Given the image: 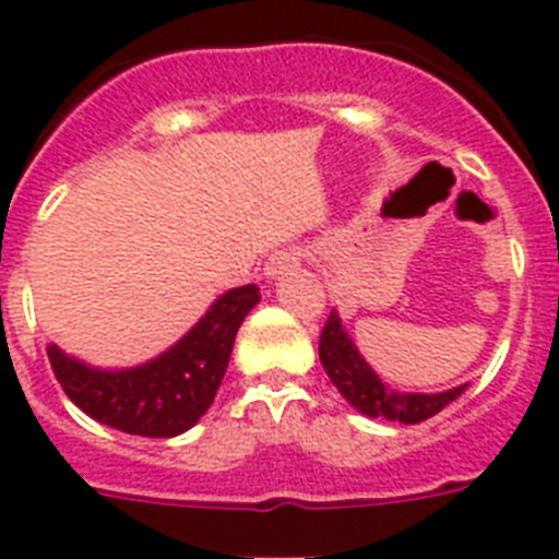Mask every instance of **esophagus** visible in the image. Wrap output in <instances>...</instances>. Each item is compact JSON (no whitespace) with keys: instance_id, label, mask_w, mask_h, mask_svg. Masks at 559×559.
Wrapping results in <instances>:
<instances>
[{"instance_id":"34e87169","label":"esophagus","mask_w":559,"mask_h":559,"mask_svg":"<svg viewBox=\"0 0 559 559\" xmlns=\"http://www.w3.org/2000/svg\"><path fill=\"white\" fill-rule=\"evenodd\" d=\"M309 255V247H287V250L272 252L270 261H266V275L275 278V275H284V272L295 270V266L301 264V258Z\"/></svg>"}]
</instances>
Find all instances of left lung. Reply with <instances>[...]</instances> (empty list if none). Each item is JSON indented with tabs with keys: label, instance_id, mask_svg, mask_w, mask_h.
Here are the masks:
<instances>
[{
	"label": "left lung",
	"instance_id": "obj_1",
	"mask_svg": "<svg viewBox=\"0 0 559 559\" xmlns=\"http://www.w3.org/2000/svg\"><path fill=\"white\" fill-rule=\"evenodd\" d=\"M321 364L335 383L337 392L369 417H386V420H401V424H420L426 417L438 415L443 406L466 392V386H454L438 395H420V392H395L372 372L367 360L360 358L358 346L341 326L337 312H330L323 323L321 344H318Z\"/></svg>",
	"mask_w": 559,
	"mask_h": 559
}]
</instances>
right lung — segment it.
Returning a JSON list of instances; mask_svg holds the SVG:
<instances>
[{
  "instance_id": "1",
  "label": "right lung",
  "mask_w": 559,
  "mask_h": 559,
  "mask_svg": "<svg viewBox=\"0 0 559 559\" xmlns=\"http://www.w3.org/2000/svg\"><path fill=\"white\" fill-rule=\"evenodd\" d=\"M255 284L224 293L176 346L133 369H93L48 346L64 395L84 415L142 438H176L199 424L227 372L236 332L255 304Z\"/></svg>"
}]
</instances>
